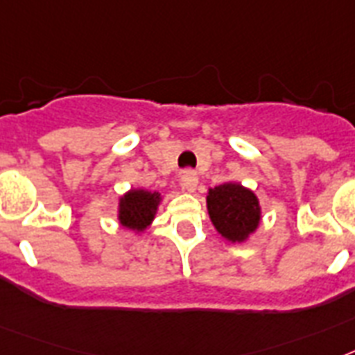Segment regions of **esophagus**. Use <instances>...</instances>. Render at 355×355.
<instances>
[{
  "label": "esophagus",
  "mask_w": 355,
  "mask_h": 355,
  "mask_svg": "<svg viewBox=\"0 0 355 355\" xmlns=\"http://www.w3.org/2000/svg\"><path fill=\"white\" fill-rule=\"evenodd\" d=\"M181 184H183L184 190L189 192H194L196 187H198V174L194 171H184L181 174Z\"/></svg>",
  "instance_id": "34e87169"
}]
</instances>
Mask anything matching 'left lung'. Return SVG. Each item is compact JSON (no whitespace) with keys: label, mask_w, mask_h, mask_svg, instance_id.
<instances>
[{"label":"left lung","mask_w":355,"mask_h":355,"mask_svg":"<svg viewBox=\"0 0 355 355\" xmlns=\"http://www.w3.org/2000/svg\"><path fill=\"white\" fill-rule=\"evenodd\" d=\"M207 210L214 228L228 243H245L261 225V205L254 190L237 181L209 189Z\"/></svg>","instance_id":"obj_1"}]
</instances>
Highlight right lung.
Returning a JSON list of instances; mask_svg holds the SVG:
<instances>
[{
    "instance_id": "right-lung-1",
    "label": "right lung",
    "mask_w": 355,
    "mask_h": 355,
    "mask_svg": "<svg viewBox=\"0 0 355 355\" xmlns=\"http://www.w3.org/2000/svg\"><path fill=\"white\" fill-rule=\"evenodd\" d=\"M163 196L156 190L130 189L119 196L118 223L134 234H143L156 219Z\"/></svg>"
}]
</instances>
